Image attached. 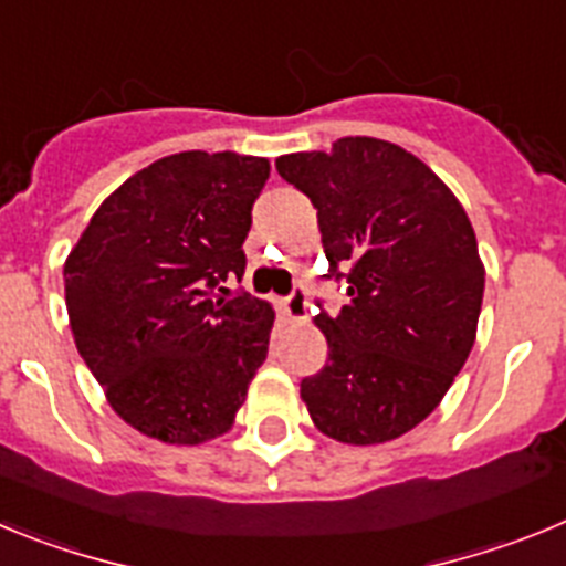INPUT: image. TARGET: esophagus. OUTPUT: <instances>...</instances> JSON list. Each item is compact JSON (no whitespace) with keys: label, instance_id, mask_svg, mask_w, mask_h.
<instances>
[{"label":"esophagus","instance_id":"esophagus-1","mask_svg":"<svg viewBox=\"0 0 566 566\" xmlns=\"http://www.w3.org/2000/svg\"><path fill=\"white\" fill-rule=\"evenodd\" d=\"M282 310H284V315H287L290 321L307 318V290L293 287V293H290L287 298L282 302Z\"/></svg>","mask_w":566,"mask_h":566}]
</instances>
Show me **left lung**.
<instances>
[{
	"instance_id": "8db88e82",
	"label": "left lung",
	"mask_w": 566,
	"mask_h": 566,
	"mask_svg": "<svg viewBox=\"0 0 566 566\" xmlns=\"http://www.w3.org/2000/svg\"><path fill=\"white\" fill-rule=\"evenodd\" d=\"M276 169L318 208L324 279L349 295L315 315L329 360L302 400L333 440H397L440 406L476 338L485 268L471 220L426 163L378 137L282 155Z\"/></svg>"
}]
</instances>
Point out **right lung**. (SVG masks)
Segmentation results:
<instances>
[{
	"label": "right lung",
	"mask_w": 566,
	"mask_h": 566,
	"mask_svg": "<svg viewBox=\"0 0 566 566\" xmlns=\"http://www.w3.org/2000/svg\"><path fill=\"white\" fill-rule=\"evenodd\" d=\"M271 163L180 151L115 188L64 262L81 358L132 429L169 446L226 434L268 358L273 307L245 273L251 208Z\"/></svg>",
	"instance_id": "right-lung-1"
}]
</instances>
